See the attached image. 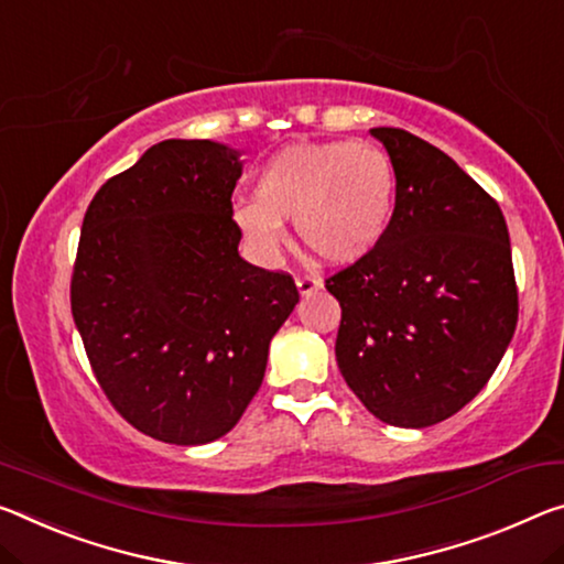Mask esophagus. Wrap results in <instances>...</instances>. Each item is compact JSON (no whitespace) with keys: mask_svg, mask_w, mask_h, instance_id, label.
I'll use <instances>...</instances> for the list:
<instances>
[{"mask_svg":"<svg viewBox=\"0 0 564 564\" xmlns=\"http://www.w3.org/2000/svg\"><path fill=\"white\" fill-rule=\"evenodd\" d=\"M296 289H299L301 296H311V293L321 289V281L314 279V275H299Z\"/></svg>","mask_w":564,"mask_h":564,"instance_id":"esophagus-1","label":"esophagus"}]
</instances>
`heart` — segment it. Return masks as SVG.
<instances>
[{
	"instance_id": "b5f03b06",
	"label": "heart",
	"mask_w": 564,
	"mask_h": 564,
	"mask_svg": "<svg viewBox=\"0 0 564 564\" xmlns=\"http://www.w3.org/2000/svg\"><path fill=\"white\" fill-rule=\"evenodd\" d=\"M397 185L394 163L379 148L351 140L289 145L263 165L256 200L234 205V220L263 256L281 248V220H296L301 246L316 261L351 265L389 234Z\"/></svg>"
}]
</instances>
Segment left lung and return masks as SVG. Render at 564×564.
<instances>
[{"mask_svg":"<svg viewBox=\"0 0 564 564\" xmlns=\"http://www.w3.org/2000/svg\"><path fill=\"white\" fill-rule=\"evenodd\" d=\"M371 135L394 163L397 208L379 248L326 279L336 361L373 416L424 429L469 404L512 341V248L497 200L449 155L399 128Z\"/></svg>","mask_w":564,"mask_h":564,"instance_id":"left-lung-1","label":"left lung"}]
</instances>
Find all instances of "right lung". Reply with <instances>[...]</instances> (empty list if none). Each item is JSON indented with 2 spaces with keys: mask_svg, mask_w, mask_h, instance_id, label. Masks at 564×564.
<instances>
[{
  "mask_svg": "<svg viewBox=\"0 0 564 564\" xmlns=\"http://www.w3.org/2000/svg\"><path fill=\"white\" fill-rule=\"evenodd\" d=\"M238 155L210 140L158 142L95 193L83 220L75 326L105 397L158 442L228 434L299 303L289 273L238 256Z\"/></svg>",
  "mask_w": 564,
  "mask_h": 564,
  "instance_id": "obj_1",
  "label": "right lung"
}]
</instances>
